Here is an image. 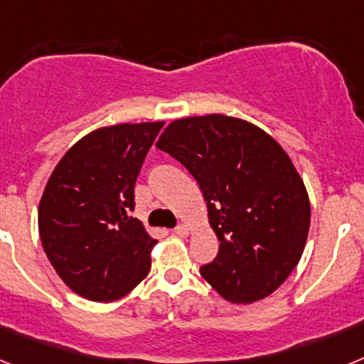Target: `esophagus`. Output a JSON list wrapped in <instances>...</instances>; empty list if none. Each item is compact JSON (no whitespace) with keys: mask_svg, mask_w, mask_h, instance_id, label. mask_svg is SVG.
Listing matches in <instances>:
<instances>
[{"mask_svg":"<svg viewBox=\"0 0 364 364\" xmlns=\"http://www.w3.org/2000/svg\"><path fill=\"white\" fill-rule=\"evenodd\" d=\"M175 233L178 235V237H188V235L191 233V228H189L188 224H180V226L175 228Z\"/></svg>","mask_w":364,"mask_h":364,"instance_id":"esophagus-1","label":"esophagus"}]
</instances>
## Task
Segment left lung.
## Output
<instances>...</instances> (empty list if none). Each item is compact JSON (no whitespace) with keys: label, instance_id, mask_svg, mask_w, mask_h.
<instances>
[{"label":"left lung","instance_id":"1","mask_svg":"<svg viewBox=\"0 0 364 364\" xmlns=\"http://www.w3.org/2000/svg\"><path fill=\"white\" fill-rule=\"evenodd\" d=\"M156 147L195 176L220 240L202 277L233 304L273 294L310 231L306 186L281 144L252 122L213 112L171 122Z\"/></svg>","mask_w":364,"mask_h":364}]
</instances>
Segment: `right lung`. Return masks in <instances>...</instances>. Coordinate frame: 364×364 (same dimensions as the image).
<instances>
[{
	"label": "right lung",
	"instance_id": "1",
	"mask_svg": "<svg viewBox=\"0 0 364 364\" xmlns=\"http://www.w3.org/2000/svg\"><path fill=\"white\" fill-rule=\"evenodd\" d=\"M164 122L91 131L50 173L38 208L41 246L74 294L118 301L146 279L156 240L134 210V182Z\"/></svg>",
	"mask_w": 364,
	"mask_h": 364
}]
</instances>
